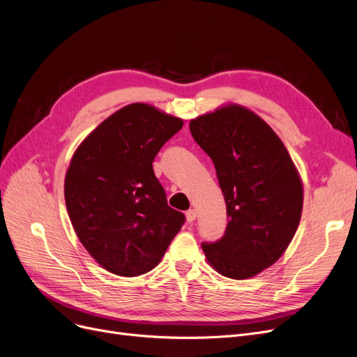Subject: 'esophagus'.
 <instances>
[{
    "label": "esophagus",
    "instance_id": "obj_1",
    "mask_svg": "<svg viewBox=\"0 0 357 357\" xmlns=\"http://www.w3.org/2000/svg\"><path fill=\"white\" fill-rule=\"evenodd\" d=\"M186 220H188V222H193L196 220V211L195 209H189L186 212Z\"/></svg>",
    "mask_w": 357,
    "mask_h": 357
}]
</instances>
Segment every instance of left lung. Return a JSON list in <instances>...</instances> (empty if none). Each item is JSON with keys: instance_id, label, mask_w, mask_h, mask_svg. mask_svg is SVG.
<instances>
[{"instance_id": "1", "label": "left lung", "mask_w": 357, "mask_h": 357, "mask_svg": "<svg viewBox=\"0 0 357 357\" xmlns=\"http://www.w3.org/2000/svg\"><path fill=\"white\" fill-rule=\"evenodd\" d=\"M189 127L215 165L228 215L224 236L202 243L206 259L224 277H255L294 237L303 208L301 176L275 132L245 107L224 105Z\"/></svg>"}]
</instances>
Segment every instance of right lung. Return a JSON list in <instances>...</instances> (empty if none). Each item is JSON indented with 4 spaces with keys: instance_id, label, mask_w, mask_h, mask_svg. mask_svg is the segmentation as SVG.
Here are the masks:
<instances>
[{
    "instance_id": "add662e5",
    "label": "right lung",
    "mask_w": 357,
    "mask_h": 357,
    "mask_svg": "<svg viewBox=\"0 0 357 357\" xmlns=\"http://www.w3.org/2000/svg\"><path fill=\"white\" fill-rule=\"evenodd\" d=\"M183 120L148 104H130L76 149L64 181L75 231L92 258L112 274L137 277L160 264L184 224L169 208L152 162Z\"/></svg>"
}]
</instances>
